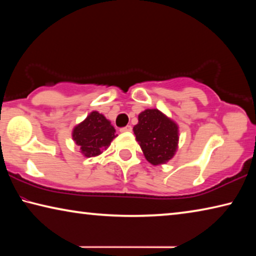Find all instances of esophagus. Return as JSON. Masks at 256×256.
<instances>
[{"mask_svg":"<svg viewBox=\"0 0 256 256\" xmlns=\"http://www.w3.org/2000/svg\"><path fill=\"white\" fill-rule=\"evenodd\" d=\"M120 132H131L132 131V126L131 125H126V126H124L120 130Z\"/></svg>","mask_w":256,"mask_h":256,"instance_id":"esophagus-1","label":"esophagus"}]
</instances>
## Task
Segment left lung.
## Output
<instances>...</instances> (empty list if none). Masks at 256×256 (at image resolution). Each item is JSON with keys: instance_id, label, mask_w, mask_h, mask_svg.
Instances as JSON below:
<instances>
[{"instance_id": "1", "label": "left lung", "mask_w": 256, "mask_h": 256, "mask_svg": "<svg viewBox=\"0 0 256 256\" xmlns=\"http://www.w3.org/2000/svg\"><path fill=\"white\" fill-rule=\"evenodd\" d=\"M138 120L133 131L146 159L154 166L166 164L178 146L177 124L158 110L141 112Z\"/></svg>"}]
</instances>
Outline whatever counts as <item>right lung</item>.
<instances>
[{
	"label": "right lung",
	"mask_w": 256,
	"mask_h": 256,
	"mask_svg": "<svg viewBox=\"0 0 256 256\" xmlns=\"http://www.w3.org/2000/svg\"><path fill=\"white\" fill-rule=\"evenodd\" d=\"M116 136L118 134H115V128L110 120L96 110L90 112L72 131L73 141L80 146L81 154L86 158L100 154Z\"/></svg>",
	"instance_id": "right-lung-1"
}]
</instances>
